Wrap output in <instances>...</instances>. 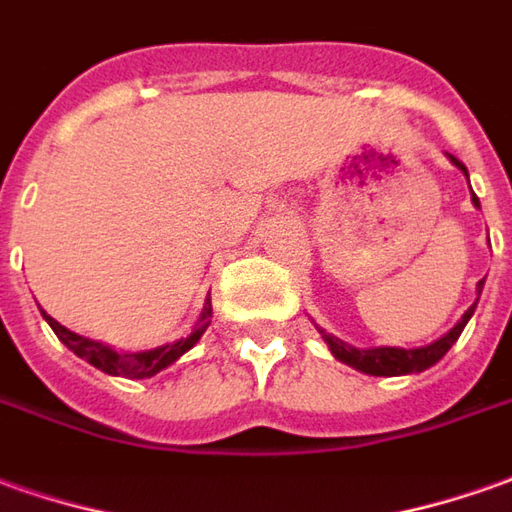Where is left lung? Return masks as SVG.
Listing matches in <instances>:
<instances>
[{
  "mask_svg": "<svg viewBox=\"0 0 512 512\" xmlns=\"http://www.w3.org/2000/svg\"><path fill=\"white\" fill-rule=\"evenodd\" d=\"M451 161H454V167H460L465 175H468V169H465L454 155H451ZM474 203L479 206L477 197H474ZM482 284H485V281H479V292H482ZM474 309H477V303L465 312L463 320H460L446 337H440L438 343L426 345V348H368V351H359V348H351V345L334 340L329 334H326V343H329L331 354L340 359V362L362 370V373H370V376H404V373H418V370L432 368V365L449 351L451 345L457 343V337L463 334L465 323H468V317L474 315Z\"/></svg>",
  "mask_w": 512,
  "mask_h": 512,
  "instance_id": "obj_1",
  "label": "left lung"
}]
</instances>
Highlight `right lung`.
Listing matches in <instances>:
<instances>
[{"label": "right lung", "mask_w": 512, "mask_h": 512, "mask_svg": "<svg viewBox=\"0 0 512 512\" xmlns=\"http://www.w3.org/2000/svg\"><path fill=\"white\" fill-rule=\"evenodd\" d=\"M47 323L52 326V331L58 334V340H61L66 348H72L77 357H83L86 362H91L94 368H100L102 373H111V376H125V379H147V376H155L158 370H164L167 365H172L175 359L186 354L192 345L203 337V331L209 329V317H211V301L206 303V309H203V323L197 326L186 340H178V343L172 345H161V348H155V351H144V354H116L111 351L108 345L94 343V340H86V337H80V334H74V331L63 329L58 320H52L49 315Z\"/></svg>", "instance_id": "add662e5"}]
</instances>
